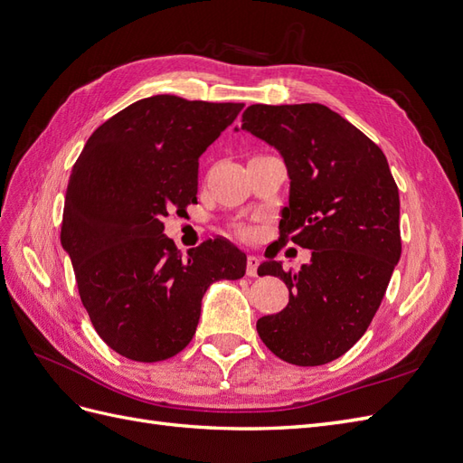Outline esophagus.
<instances>
[{
  "instance_id": "34e87169",
  "label": "esophagus",
  "mask_w": 463,
  "mask_h": 463,
  "mask_svg": "<svg viewBox=\"0 0 463 463\" xmlns=\"http://www.w3.org/2000/svg\"><path fill=\"white\" fill-rule=\"evenodd\" d=\"M259 264H260V259H259V257H255V255H249V257H247V276L255 278V276H257Z\"/></svg>"
}]
</instances>
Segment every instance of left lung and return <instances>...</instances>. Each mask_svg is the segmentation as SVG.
<instances>
[{
    "label": "left lung",
    "instance_id": "8db88e82",
    "mask_svg": "<svg viewBox=\"0 0 463 463\" xmlns=\"http://www.w3.org/2000/svg\"><path fill=\"white\" fill-rule=\"evenodd\" d=\"M241 129L284 158L289 203L279 210V243L289 237L313 250L299 272L278 260L259 266V276L284 279L289 303L259 318L257 332L291 365H325L365 334L400 260L396 181L384 152L322 104H253Z\"/></svg>",
    "mask_w": 463,
    "mask_h": 463
}]
</instances>
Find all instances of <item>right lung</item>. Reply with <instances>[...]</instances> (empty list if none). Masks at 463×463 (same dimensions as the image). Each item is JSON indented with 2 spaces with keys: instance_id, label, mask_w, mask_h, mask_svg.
Returning <instances> with one entry per match:
<instances>
[{
  "instance_id": "obj_1",
  "label": "right lung",
  "mask_w": 463,
  "mask_h": 463,
  "mask_svg": "<svg viewBox=\"0 0 463 463\" xmlns=\"http://www.w3.org/2000/svg\"><path fill=\"white\" fill-rule=\"evenodd\" d=\"M241 109L145 98L102 123L73 165L61 245L94 330L123 357L154 363L179 354L210 284L245 274V253L226 240L181 257L162 222L197 203L199 158Z\"/></svg>"
}]
</instances>
